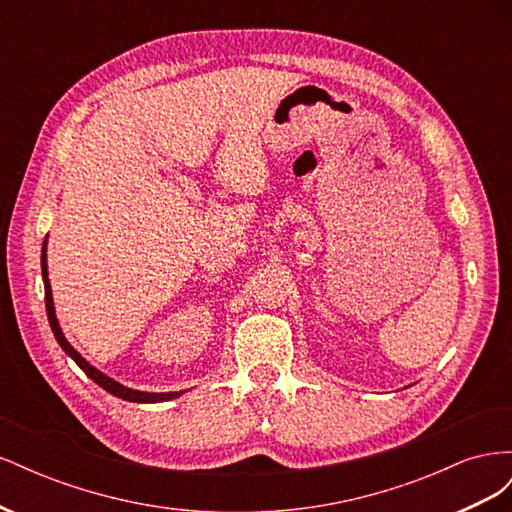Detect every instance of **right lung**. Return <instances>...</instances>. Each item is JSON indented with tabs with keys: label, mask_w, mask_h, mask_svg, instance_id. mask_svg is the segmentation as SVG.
Listing matches in <instances>:
<instances>
[{
	"label": "right lung",
	"mask_w": 512,
	"mask_h": 512,
	"mask_svg": "<svg viewBox=\"0 0 512 512\" xmlns=\"http://www.w3.org/2000/svg\"><path fill=\"white\" fill-rule=\"evenodd\" d=\"M42 282H44V301H46V316H49V324H51V331L57 339V344L64 348V352L70 356V359L79 365L85 374L94 380L98 386H102L104 391H108L111 395L119 397V399H126V401H134V404H160V401H168V399H175L179 395H183V391H175V393H147V391H134L128 389V386L119 384L117 380L108 378L106 374H102L100 369H96L91 365L87 359L74 350V346L68 342L64 331L59 327V320L55 316V303H53V292H51V282H49V265H46V239L42 243Z\"/></svg>",
	"instance_id": "add662e5"
}]
</instances>
